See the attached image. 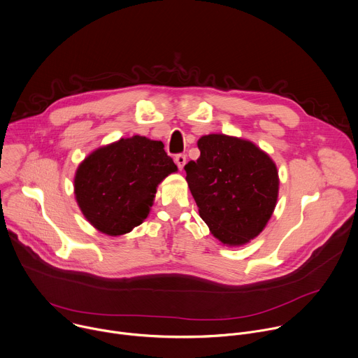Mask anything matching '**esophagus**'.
Here are the masks:
<instances>
[{"label":"esophagus","instance_id":"34e87169","mask_svg":"<svg viewBox=\"0 0 358 358\" xmlns=\"http://www.w3.org/2000/svg\"><path fill=\"white\" fill-rule=\"evenodd\" d=\"M174 162H176V164L178 166V169H180V170H182L184 164L187 163V156H185L184 153H178V155H176Z\"/></svg>","mask_w":358,"mask_h":358}]
</instances>
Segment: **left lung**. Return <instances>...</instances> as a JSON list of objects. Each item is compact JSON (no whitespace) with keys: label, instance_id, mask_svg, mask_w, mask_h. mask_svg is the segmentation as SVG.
<instances>
[{"label":"left lung","instance_id":"obj_1","mask_svg":"<svg viewBox=\"0 0 358 358\" xmlns=\"http://www.w3.org/2000/svg\"><path fill=\"white\" fill-rule=\"evenodd\" d=\"M198 148L201 156L184 170L199 215L223 244L243 245L264 230L273 213L276 164L252 142L222 134L202 136Z\"/></svg>","mask_w":358,"mask_h":358}]
</instances>
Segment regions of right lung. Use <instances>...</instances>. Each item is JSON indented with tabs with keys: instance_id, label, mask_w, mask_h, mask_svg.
Masks as SVG:
<instances>
[{
	"instance_id": "1",
	"label": "right lung",
	"mask_w": 358,
	"mask_h": 358,
	"mask_svg": "<svg viewBox=\"0 0 358 358\" xmlns=\"http://www.w3.org/2000/svg\"><path fill=\"white\" fill-rule=\"evenodd\" d=\"M174 171L163 142L135 135L94 150L80 163L75 196L90 224L121 236L148 217L156 187Z\"/></svg>"
}]
</instances>
